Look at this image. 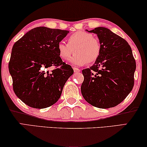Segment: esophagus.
<instances>
[{"mask_svg": "<svg viewBox=\"0 0 147 147\" xmlns=\"http://www.w3.org/2000/svg\"><path fill=\"white\" fill-rule=\"evenodd\" d=\"M73 69H74V71L75 73H79V72H80V69H78V68H77V67H74Z\"/></svg>", "mask_w": 147, "mask_h": 147, "instance_id": "34e87169", "label": "esophagus"}]
</instances>
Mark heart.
I'll return each instance as SVG.
<instances>
[{
  "label": "heart",
  "mask_w": 147,
  "mask_h": 147,
  "mask_svg": "<svg viewBox=\"0 0 147 147\" xmlns=\"http://www.w3.org/2000/svg\"><path fill=\"white\" fill-rule=\"evenodd\" d=\"M67 43L61 41L57 45V51L62 59H67L73 53L75 55L69 60L73 65L82 66L87 63H92L99 58L102 51L100 39L93 37L92 33L86 31H77L67 38Z\"/></svg>",
  "instance_id": "heart-1"
}]
</instances>
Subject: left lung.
I'll use <instances>...</instances> for the list:
<instances>
[{
  "instance_id": "1",
  "label": "left lung",
  "mask_w": 147,
  "mask_h": 147,
  "mask_svg": "<svg viewBox=\"0 0 147 147\" xmlns=\"http://www.w3.org/2000/svg\"><path fill=\"white\" fill-rule=\"evenodd\" d=\"M97 34L102 51L94 65L82 70L81 92L84 99L99 108L117 106L132 91L136 61L128 42L105 27L90 31Z\"/></svg>"
}]
</instances>
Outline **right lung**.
<instances>
[{
  "mask_svg": "<svg viewBox=\"0 0 147 147\" xmlns=\"http://www.w3.org/2000/svg\"><path fill=\"white\" fill-rule=\"evenodd\" d=\"M68 31L34 28L14 44L9 63L16 96L31 108H45L57 102L65 82L74 74L63 62L57 45ZM53 67L50 72L48 69Z\"/></svg>",
  "mask_w": 147,
  "mask_h": 147,
  "instance_id": "right-lung-1",
  "label": "right lung"
}]
</instances>
